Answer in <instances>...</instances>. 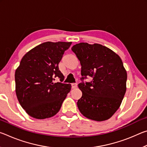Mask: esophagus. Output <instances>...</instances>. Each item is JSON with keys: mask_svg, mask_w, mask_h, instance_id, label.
Here are the masks:
<instances>
[{"mask_svg": "<svg viewBox=\"0 0 147 147\" xmlns=\"http://www.w3.org/2000/svg\"><path fill=\"white\" fill-rule=\"evenodd\" d=\"M71 88L73 89H75L77 88V84L76 83H73L71 84Z\"/></svg>", "mask_w": 147, "mask_h": 147, "instance_id": "esophagus-1", "label": "esophagus"}]
</instances>
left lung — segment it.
Returning <instances> with one entry per match:
<instances>
[{
	"label": "left lung",
	"mask_w": 147,
	"mask_h": 147,
	"mask_svg": "<svg viewBox=\"0 0 147 147\" xmlns=\"http://www.w3.org/2000/svg\"><path fill=\"white\" fill-rule=\"evenodd\" d=\"M81 64L78 86L82 96L77 102L86 117L103 121L119 109L126 90L127 73L123 61L111 49L100 44H76L71 48ZM91 77V82L84 81Z\"/></svg>",
	"instance_id": "8db88e82"
}]
</instances>
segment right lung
I'll list each match as a JSON object with an SVG mask.
<instances>
[{"mask_svg": "<svg viewBox=\"0 0 147 147\" xmlns=\"http://www.w3.org/2000/svg\"><path fill=\"white\" fill-rule=\"evenodd\" d=\"M71 42H45L28 52L15 74L16 91L20 104L30 116L43 119L54 116L71 91L63 84L58 64ZM58 78L60 83L54 82Z\"/></svg>", "mask_w": 147, "mask_h": 147, "instance_id": "add662e5", "label": "right lung"}]
</instances>
